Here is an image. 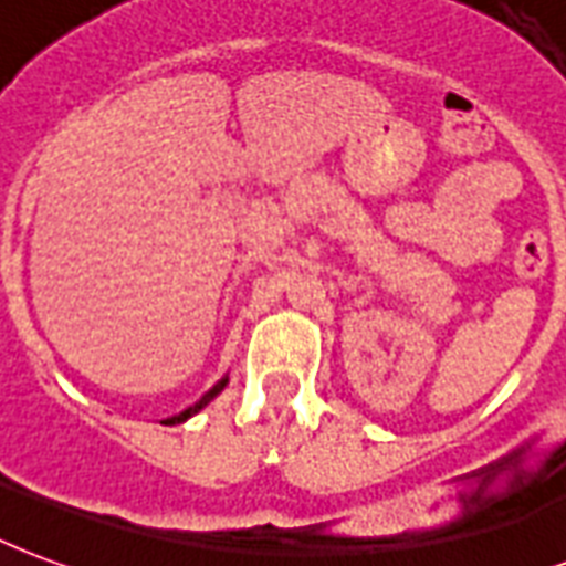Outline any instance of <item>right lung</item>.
Here are the masks:
<instances>
[{"mask_svg":"<svg viewBox=\"0 0 566 566\" xmlns=\"http://www.w3.org/2000/svg\"><path fill=\"white\" fill-rule=\"evenodd\" d=\"M223 384H227V378H223V380H221V384H214V387H212V389H209V392H206V396H203V398H200V401H197V405H195V407H188L186 413H179V416H174V419H168V422H165V424H179V422H186L188 416H195V413H197V410H200V407H206V405H209V401H212V398H214V396H218V392H221V389H223Z\"/></svg>","mask_w":566,"mask_h":566,"instance_id":"obj_1","label":"right lung"}]
</instances>
